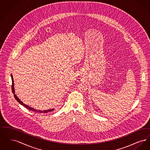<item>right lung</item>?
Segmentation results:
<instances>
[{
	"mask_svg": "<svg viewBox=\"0 0 150 150\" xmlns=\"http://www.w3.org/2000/svg\"><path fill=\"white\" fill-rule=\"evenodd\" d=\"M11 79H12V93H13L14 94V98L16 100L20 103L21 104L22 106H23L24 107H26V108L29 109L31 111H34L35 112H39V113H48V112H51L52 111L54 110V108H52V109H50V110H36L35 108H34L33 107H30L28 105L25 104L23 103V102H22L21 100H20L18 97L16 96V94H15V91H14V82H13V76L12 74H11Z\"/></svg>",
	"mask_w": 150,
	"mask_h": 150,
	"instance_id": "1",
	"label": "right lung"
}]
</instances>
